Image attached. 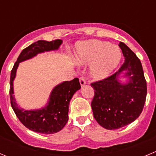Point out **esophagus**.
<instances>
[{
    "instance_id": "1",
    "label": "esophagus",
    "mask_w": 156,
    "mask_h": 156,
    "mask_svg": "<svg viewBox=\"0 0 156 156\" xmlns=\"http://www.w3.org/2000/svg\"><path fill=\"white\" fill-rule=\"evenodd\" d=\"M79 81H80V84H81V87H83V86H84L86 84V81L85 80H84V78H79Z\"/></svg>"
}]
</instances>
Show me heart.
Returning a JSON list of instances; mask_svg holds the SVG:
<instances>
[{
  "label": "heart",
  "instance_id": "1",
  "mask_svg": "<svg viewBox=\"0 0 156 156\" xmlns=\"http://www.w3.org/2000/svg\"><path fill=\"white\" fill-rule=\"evenodd\" d=\"M74 59L81 65L90 64L89 74L97 80L108 78L122 59V52L116 45L107 41L90 40L79 42L74 52Z\"/></svg>",
  "mask_w": 156,
  "mask_h": 156
}]
</instances>
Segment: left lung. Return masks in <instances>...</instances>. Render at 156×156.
<instances>
[{"mask_svg": "<svg viewBox=\"0 0 156 156\" xmlns=\"http://www.w3.org/2000/svg\"><path fill=\"white\" fill-rule=\"evenodd\" d=\"M125 62L114 75L91 84L94 119L107 130L125 127L134 122L145 104L147 87L140 60L123 42L119 44ZM122 77L126 78L122 82Z\"/></svg>", "mask_w": 156, "mask_h": 156, "instance_id": "8db88e82", "label": "left lung"}]
</instances>
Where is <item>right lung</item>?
I'll return each instance as SVG.
<instances>
[{
  "label": "right lung",
  "instance_id": "right-lung-1",
  "mask_svg": "<svg viewBox=\"0 0 156 156\" xmlns=\"http://www.w3.org/2000/svg\"><path fill=\"white\" fill-rule=\"evenodd\" d=\"M62 43V40L56 39L53 41L40 40L31 44L21 52L11 71V106L23 125L37 133L51 134L57 133L65 127L69 120V106L71 99L74 94L81 88L79 79L75 78L70 81H63L57 84L52 90L48 103L44 107L30 110L24 109L17 104L13 94V81L20 62L31 59L38 53L57 50Z\"/></svg>",
  "mask_w": 156,
  "mask_h": 156
}]
</instances>
